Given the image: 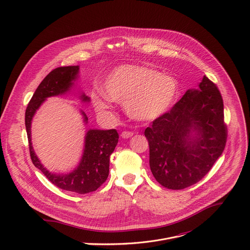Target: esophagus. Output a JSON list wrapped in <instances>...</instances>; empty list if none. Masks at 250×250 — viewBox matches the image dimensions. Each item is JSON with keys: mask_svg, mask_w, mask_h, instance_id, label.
Wrapping results in <instances>:
<instances>
[{"mask_svg": "<svg viewBox=\"0 0 250 250\" xmlns=\"http://www.w3.org/2000/svg\"><path fill=\"white\" fill-rule=\"evenodd\" d=\"M133 135V132L132 131H123L122 133H121V136L123 137V138H129V137H131Z\"/></svg>", "mask_w": 250, "mask_h": 250, "instance_id": "34e87169", "label": "esophagus"}]
</instances>
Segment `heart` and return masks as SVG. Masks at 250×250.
<instances>
[{
    "label": "heart",
    "instance_id": "obj_1",
    "mask_svg": "<svg viewBox=\"0 0 250 250\" xmlns=\"http://www.w3.org/2000/svg\"><path fill=\"white\" fill-rule=\"evenodd\" d=\"M103 92L112 101L125 103V112L131 119L152 122L171 109L179 92V85L174 77L160 74L157 70L122 65L105 79ZM97 104L100 109L106 108L101 101Z\"/></svg>",
    "mask_w": 250,
    "mask_h": 250
}]
</instances>
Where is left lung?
<instances>
[{"mask_svg": "<svg viewBox=\"0 0 250 250\" xmlns=\"http://www.w3.org/2000/svg\"><path fill=\"white\" fill-rule=\"evenodd\" d=\"M145 135L150 170L160 185L181 190L199 182L227 144L224 102L216 84L204 76L199 88L188 90Z\"/></svg>", "mask_w": 250, "mask_h": 250, "instance_id": "1", "label": "left lung"}]
</instances>
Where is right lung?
Returning <instances> with one entry per match:
<instances>
[{
    "mask_svg": "<svg viewBox=\"0 0 250 250\" xmlns=\"http://www.w3.org/2000/svg\"><path fill=\"white\" fill-rule=\"evenodd\" d=\"M79 66L58 67L42 80L31 97L25 110V128L28 138L29 153L33 165L39 168L47 179L58 188L77 194H87L96 191L109 176L110 156L114 152L119 133L116 129H89L85 135L84 152L79 165L70 173L55 174L49 172L35 155L31 146V121L42 103L49 97L63 95L73 87L78 78ZM83 102H89L90 98L84 94L81 96ZM84 122L88 118L84 112Z\"/></svg>",
    "mask_w": 250,
    "mask_h": 250,
    "instance_id": "right-lung-1",
    "label": "right lung"
}]
</instances>
